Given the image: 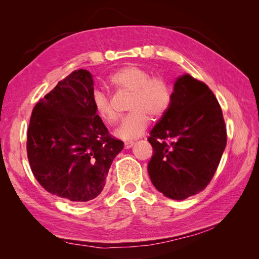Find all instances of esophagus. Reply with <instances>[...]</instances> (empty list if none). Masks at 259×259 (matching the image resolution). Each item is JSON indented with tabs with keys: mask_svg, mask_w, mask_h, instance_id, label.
Here are the masks:
<instances>
[{
	"mask_svg": "<svg viewBox=\"0 0 259 259\" xmlns=\"http://www.w3.org/2000/svg\"><path fill=\"white\" fill-rule=\"evenodd\" d=\"M134 145H135L134 142H127V143L124 144V148H125V149H130V148H132Z\"/></svg>",
	"mask_w": 259,
	"mask_h": 259,
	"instance_id": "1",
	"label": "esophagus"
}]
</instances>
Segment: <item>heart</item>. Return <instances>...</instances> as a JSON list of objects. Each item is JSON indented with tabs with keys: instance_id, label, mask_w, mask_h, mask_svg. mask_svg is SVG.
<instances>
[{
	"instance_id": "1",
	"label": "heart",
	"mask_w": 259,
	"mask_h": 259,
	"mask_svg": "<svg viewBox=\"0 0 259 259\" xmlns=\"http://www.w3.org/2000/svg\"><path fill=\"white\" fill-rule=\"evenodd\" d=\"M109 82L116 90L132 94L127 116L124 117L115 136L122 140H133L145 134L150 116L159 120L166 113L171 101V91L162 76H150L147 70L127 66L114 72ZM96 114L107 124H113L119 114L106 94L96 92L93 96Z\"/></svg>"
}]
</instances>
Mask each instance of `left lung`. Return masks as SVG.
Masks as SVG:
<instances>
[{"label": "left lung", "mask_w": 259, "mask_h": 259, "mask_svg": "<svg viewBox=\"0 0 259 259\" xmlns=\"http://www.w3.org/2000/svg\"><path fill=\"white\" fill-rule=\"evenodd\" d=\"M148 142L153 148L148 173L156 189L173 200L204 190L227 144L222 108L208 86L190 74L178 76L168 110Z\"/></svg>", "instance_id": "left-lung-1"}]
</instances>
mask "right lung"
<instances>
[{
    "instance_id": "obj_1",
    "label": "right lung",
    "mask_w": 259,
    "mask_h": 259,
    "mask_svg": "<svg viewBox=\"0 0 259 259\" xmlns=\"http://www.w3.org/2000/svg\"><path fill=\"white\" fill-rule=\"evenodd\" d=\"M93 96L92 73L74 70L38 100L27 133L28 160L38 184L75 203L98 197L124 145L109 134Z\"/></svg>"
}]
</instances>
